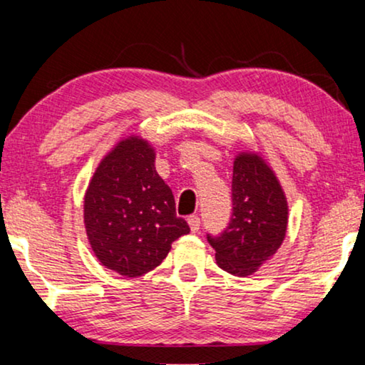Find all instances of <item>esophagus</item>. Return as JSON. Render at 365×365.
Returning a JSON list of instances; mask_svg holds the SVG:
<instances>
[{
    "mask_svg": "<svg viewBox=\"0 0 365 365\" xmlns=\"http://www.w3.org/2000/svg\"><path fill=\"white\" fill-rule=\"evenodd\" d=\"M200 217H197V215H190L188 217V225H190V228H192V232L193 233H197L198 230H200Z\"/></svg>",
    "mask_w": 365,
    "mask_h": 365,
    "instance_id": "34e87169",
    "label": "esophagus"
}]
</instances>
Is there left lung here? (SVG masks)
Instances as JSON below:
<instances>
[{
  "instance_id": "left-lung-1",
  "label": "left lung",
  "mask_w": 365,
  "mask_h": 365,
  "mask_svg": "<svg viewBox=\"0 0 365 365\" xmlns=\"http://www.w3.org/2000/svg\"><path fill=\"white\" fill-rule=\"evenodd\" d=\"M232 217L218 235L207 233L220 268L250 276L276 253L287 225V203L274 173L255 153L236 157L232 180Z\"/></svg>"
}]
</instances>
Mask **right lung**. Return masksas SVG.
<instances>
[{"mask_svg": "<svg viewBox=\"0 0 365 365\" xmlns=\"http://www.w3.org/2000/svg\"><path fill=\"white\" fill-rule=\"evenodd\" d=\"M84 223L101 263L127 278L157 268L173 241L190 232L155 170V153L137 137L101 162L86 193Z\"/></svg>", "mask_w": 365, "mask_h": 365, "instance_id": "1", "label": "right lung"}]
</instances>
